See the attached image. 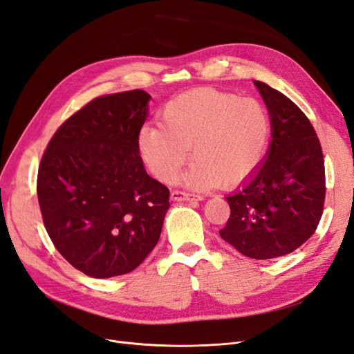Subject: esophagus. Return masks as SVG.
<instances>
[{
    "label": "esophagus",
    "mask_w": 354,
    "mask_h": 354,
    "mask_svg": "<svg viewBox=\"0 0 354 354\" xmlns=\"http://www.w3.org/2000/svg\"><path fill=\"white\" fill-rule=\"evenodd\" d=\"M171 199L181 202V201H186V202H198L202 201L201 196L198 195H192V194H186V192H180V190H173L171 192Z\"/></svg>",
    "instance_id": "esophagus-1"
}]
</instances>
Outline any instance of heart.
Returning a JSON list of instances; mask_svg holds the SVG:
<instances>
[{
  "label": "heart",
  "instance_id": "obj_1",
  "mask_svg": "<svg viewBox=\"0 0 354 354\" xmlns=\"http://www.w3.org/2000/svg\"><path fill=\"white\" fill-rule=\"evenodd\" d=\"M160 125L143 127L138 147L156 178L171 183L195 158L185 181L192 187L238 186L259 169L270 137V118L252 99L216 88L190 90L165 103Z\"/></svg>",
  "mask_w": 354,
  "mask_h": 354
}]
</instances>
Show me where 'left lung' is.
Listing matches in <instances>:
<instances>
[{"label":"left lung","instance_id":"1","mask_svg":"<svg viewBox=\"0 0 354 354\" xmlns=\"http://www.w3.org/2000/svg\"><path fill=\"white\" fill-rule=\"evenodd\" d=\"M270 115L264 162L227 196L220 236L241 254L269 260L295 251L315 233L325 202V162L308 118L285 94L254 81Z\"/></svg>","mask_w":354,"mask_h":354}]
</instances>
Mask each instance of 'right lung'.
I'll return each instance as SVG.
<instances>
[{"mask_svg":"<svg viewBox=\"0 0 354 354\" xmlns=\"http://www.w3.org/2000/svg\"><path fill=\"white\" fill-rule=\"evenodd\" d=\"M143 90L102 95L63 122L42 155L37 194L50 239L97 279L133 272L159 241L169 190L146 173Z\"/></svg>","mask_w":354,"mask_h":354,"instance_id":"obj_1","label":"right lung"}]
</instances>
